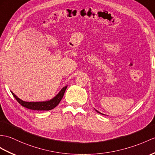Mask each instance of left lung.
I'll return each instance as SVG.
<instances>
[{"instance_id":"8db88e82","label":"left lung","mask_w":155,"mask_h":155,"mask_svg":"<svg viewBox=\"0 0 155 155\" xmlns=\"http://www.w3.org/2000/svg\"><path fill=\"white\" fill-rule=\"evenodd\" d=\"M96 110V111H97V112H98V113H99V114H102V115H105V114H102V113H100V111H98V110Z\"/></svg>"}]
</instances>
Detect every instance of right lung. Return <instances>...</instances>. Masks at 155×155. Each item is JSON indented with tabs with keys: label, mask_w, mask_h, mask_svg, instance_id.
<instances>
[{
	"label": "right lung",
	"mask_w": 155,
	"mask_h": 155,
	"mask_svg": "<svg viewBox=\"0 0 155 155\" xmlns=\"http://www.w3.org/2000/svg\"><path fill=\"white\" fill-rule=\"evenodd\" d=\"M67 88V85L64 86L61 88V91L59 92L55 97L49 100H47V101H41V102H26L24 100H21L18 97L16 96L14 93L11 92L12 95L14 96V98L18 102L19 104H20L21 106L26 107L28 109L34 110H38V111H42V110H51L58 105L59 102H61V99L63 98L64 96V92H65L66 89Z\"/></svg>",
	"instance_id": "add662e5"
}]
</instances>
